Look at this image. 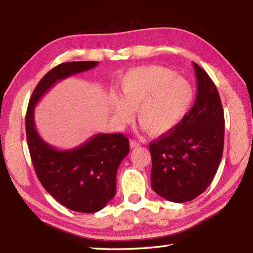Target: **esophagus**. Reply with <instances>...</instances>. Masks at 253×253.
Returning <instances> with one entry per match:
<instances>
[{"label": "esophagus", "instance_id": "esophagus-1", "mask_svg": "<svg viewBox=\"0 0 253 253\" xmlns=\"http://www.w3.org/2000/svg\"><path fill=\"white\" fill-rule=\"evenodd\" d=\"M139 146H140V144L137 142V140H130V147L131 148H137Z\"/></svg>", "mask_w": 253, "mask_h": 253}]
</instances>
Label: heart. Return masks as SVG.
Returning <instances> with one entry per match:
<instances>
[{
	"label": "heart",
	"instance_id": "1",
	"mask_svg": "<svg viewBox=\"0 0 253 253\" xmlns=\"http://www.w3.org/2000/svg\"><path fill=\"white\" fill-rule=\"evenodd\" d=\"M122 98L111 97L110 110L118 124L137 121L149 134L160 135L179 124L193 100V88L186 79L161 66L131 69L121 80Z\"/></svg>",
	"mask_w": 253,
	"mask_h": 253
}]
</instances>
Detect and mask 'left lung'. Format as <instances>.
<instances>
[{"label":"left lung","mask_w":253,"mask_h":253,"mask_svg":"<svg viewBox=\"0 0 253 253\" xmlns=\"http://www.w3.org/2000/svg\"><path fill=\"white\" fill-rule=\"evenodd\" d=\"M195 104L173 130L149 144L152 188L170 202L184 203L207 190L223 154L224 114L215 84L193 62Z\"/></svg>","instance_id":"obj_1"}]
</instances>
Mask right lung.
Here are the masks:
<instances>
[{"instance_id":"add662e5","label":"right lung","mask_w":253,"mask_h":253,"mask_svg":"<svg viewBox=\"0 0 253 253\" xmlns=\"http://www.w3.org/2000/svg\"><path fill=\"white\" fill-rule=\"evenodd\" d=\"M97 65L65 62L50 70L34 89L25 116L30 155L42 186L63 207L81 213L100 211L114 198L117 169L129 153V140L122 134H96L78 147L58 149L38 134L34 108L58 81Z\"/></svg>"}]
</instances>
